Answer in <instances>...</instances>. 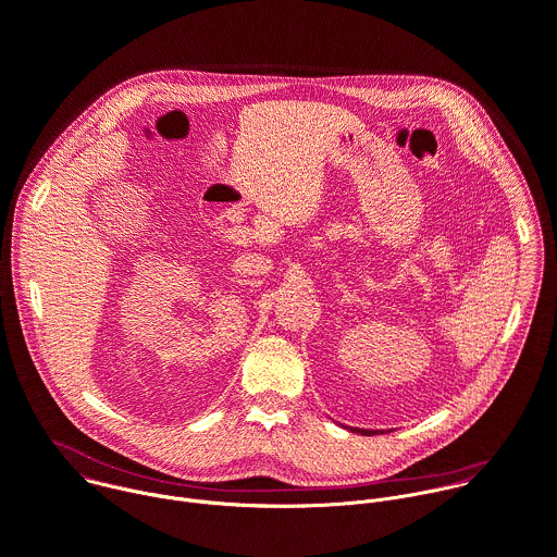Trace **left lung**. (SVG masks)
Segmentation results:
<instances>
[{
	"label": "left lung",
	"instance_id": "obj_1",
	"mask_svg": "<svg viewBox=\"0 0 557 557\" xmlns=\"http://www.w3.org/2000/svg\"><path fill=\"white\" fill-rule=\"evenodd\" d=\"M354 433H360V435H374V431H367V429H351ZM379 433V431H376Z\"/></svg>",
	"mask_w": 557,
	"mask_h": 557
}]
</instances>
